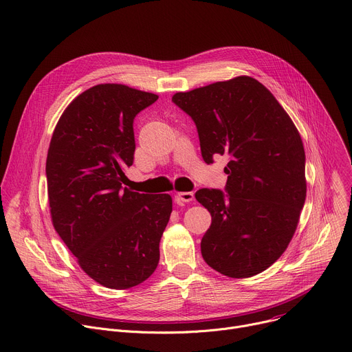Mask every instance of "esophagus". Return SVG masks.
Masks as SVG:
<instances>
[{
    "mask_svg": "<svg viewBox=\"0 0 352 352\" xmlns=\"http://www.w3.org/2000/svg\"><path fill=\"white\" fill-rule=\"evenodd\" d=\"M175 201L178 205L188 204L190 201H194V192H178L175 197Z\"/></svg>",
    "mask_w": 352,
    "mask_h": 352,
    "instance_id": "1",
    "label": "esophagus"
}]
</instances>
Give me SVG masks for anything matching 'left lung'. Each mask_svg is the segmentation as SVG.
I'll return each mask as SVG.
<instances>
[{
  "mask_svg": "<svg viewBox=\"0 0 352 352\" xmlns=\"http://www.w3.org/2000/svg\"><path fill=\"white\" fill-rule=\"evenodd\" d=\"M173 102L197 124L206 164L229 163L226 192L195 194L210 216L202 257L230 278H250L271 267L292 240L306 199L305 148L292 119L268 88L248 76L219 81Z\"/></svg>",
  "mask_w": 352,
  "mask_h": 352,
  "instance_id": "left-lung-1",
  "label": "left lung"
}]
</instances>
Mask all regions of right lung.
Wrapping results in <instances>:
<instances>
[{"mask_svg":"<svg viewBox=\"0 0 352 352\" xmlns=\"http://www.w3.org/2000/svg\"><path fill=\"white\" fill-rule=\"evenodd\" d=\"M158 100L122 84L88 88L60 116L46 178L53 226L82 271L111 289H129L157 268L173 212L168 194L122 186L133 164V119Z\"/></svg>","mask_w":352,"mask_h":352,"instance_id":"right-lung-1","label":"right lung"}]
</instances>
